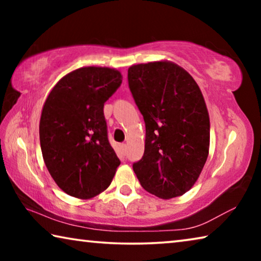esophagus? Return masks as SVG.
Returning <instances> with one entry per match:
<instances>
[{"mask_svg":"<svg viewBox=\"0 0 261 261\" xmlns=\"http://www.w3.org/2000/svg\"><path fill=\"white\" fill-rule=\"evenodd\" d=\"M120 149H121V152H122L123 154H125V152H126V145H125V144L120 145Z\"/></svg>","mask_w":261,"mask_h":261,"instance_id":"1","label":"esophagus"}]
</instances>
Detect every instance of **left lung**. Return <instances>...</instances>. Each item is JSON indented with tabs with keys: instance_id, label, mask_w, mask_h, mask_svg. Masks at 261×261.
Masks as SVG:
<instances>
[{
	"instance_id": "8db88e82",
	"label": "left lung",
	"mask_w": 261,
	"mask_h": 261,
	"mask_svg": "<svg viewBox=\"0 0 261 261\" xmlns=\"http://www.w3.org/2000/svg\"><path fill=\"white\" fill-rule=\"evenodd\" d=\"M127 79L146 125L135 174L154 196H183L199 178L210 152V115L200 88L187 70L167 60L131 65Z\"/></svg>"
}]
</instances>
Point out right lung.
I'll list each match as a JSON object with an SVG mask.
<instances>
[{
	"label": "right lung",
	"instance_id": "right-lung-1",
	"mask_svg": "<svg viewBox=\"0 0 261 261\" xmlns=\"http://www.w3.org/2000/svg\"><path fill=\"white\" fill-rule=\"evenodd\" d=\"M122 79L116 69L83 67L62 77L47 95L39 124L42 158L69 196L84 200L98 196L120 166L108 141L103 105Z\"/></svg>",
	"mask_w": 261,
	"mask_h": 261
}]
</instances>
